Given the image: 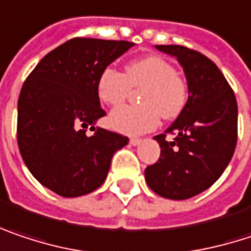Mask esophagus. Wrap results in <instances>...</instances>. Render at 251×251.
I'll list each match as a JSON object with an SVG mask.
<instances>
[{"instance_id": "1", "label": "esophagus", "mask_w": 251, "mask_h": 251, "mask_svg": "<svg viewBox=\"0 0 251 251\" xmlns=\"http://www.w3.org/2000/svg\"><path fill=\"white\" fill-rule=\"evenodd\" d=\"M129 142H130V145L136 147V145H139V144L142 142V139H139V138H132V139H130Z\"/></svg>"}]
</instances>
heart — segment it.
Instances as JSON below:
<instances>
[{
  "mask_svg": "<svg viewBox=\"0 0 251 251\" xmlns=\"http://www.w3.org/2000/svg\"><path fill=\"white\" fill-rule=\"evenodd\" d=\"M141 106H124L109 116L110 126L126 135H141L155 129L161 116L167 121L176 118L188 98L185 80L176 75L170 61L159 56L133 60L127 63L125 75L115 67L103 69L98 77L96 90L100 102L119 106L130 93V87L140 89Z\"/></svg>",
  "mask_w": 251,
  "mask_h": 251,
  "instance_id": "1",
  "label": "heart"
}]
</instances>
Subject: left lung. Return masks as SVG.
<instances>
[{
	"label": "left lung",
	"instance_id": "8db88e82",
	"mask_svg": "<svg viewBox=\"0 0 251 251\" xmlns=\"http://www.w3.org/2000/svg\"><path fill=\"white\" fill-rule=\"evenodd\" d=\"M178 60L188 100L165 133L153 139L161 156L145 170L148 187L170 200H187L210 188L227 168L237 144V100L228 81L204 54L184 46H155ZM175 134L172 141L165 136Z\"/></svg>",
	"mask_w": 251,
	"mask_h": 251
}]
</instances>
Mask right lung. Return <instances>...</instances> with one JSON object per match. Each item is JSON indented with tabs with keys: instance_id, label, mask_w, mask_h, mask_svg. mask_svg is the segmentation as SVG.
Returning a JSON list of instances; mask_svg holds the SVG:
<instances>
[{
	"instance_id": "right-lung-1",
	"label": "right lung",
	"mask_w": 251,
	"mask_h": 251,
	"mask_svg": "<svg viewBox=\"0 0 251 251\" xmlns=\"http://www.w3.org/2000/svg\"><path fill=\"white\" fill-rule=\"evenodd\" d=\"M133 43L73 38L35 66L18 98L17 141L35 179L61 197L92 193L104 182L110 161L129 139L95 127L106 115L98 77ZM91 126L93 135L85 129Z\"/></svg>"
}]
</instances>
